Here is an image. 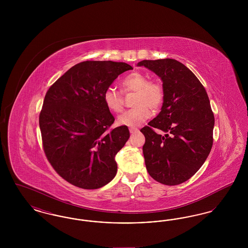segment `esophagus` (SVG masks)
Listing matches in <instances>:
<instances>
[{"mask_svg": "<svg viewBox=\"0 0 248 248\" xmlns=\"http://www.w3.org/2000/svg\"><path fill=\"white\" fill-rule=\"evenodd\" d=\"M129 132L131 134H134V133H137L139 132V129L137 127H130Z\"/></svg>", "mask_w": 248, "mask_h": 248, "instance_id": "esophagus-1", "label": "esophagus"}]
</instances>
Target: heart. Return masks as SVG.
I'll use <instances>...</instances> for the list:
<instances>
[{
  "label": "heart",
  "instance_id": "heart-1",
  "mask_svg": "<svg viewBox=\"0 0 248 248\" xmlns=\"http://www.w3.org/2000/svg\"><path fill=\"white\" fill-rule=\"evenodd\" d=\"M124 94L136 93L133 105L135 108L124 111L117 119L119 124L136 126L152 116V110H158L165 101V91L163 83L140 71L126 75L121 82ZM103 101L107 108L120 113L124 106L123 94L114 87H108L103 93Z\"/></svg>",
  "mask_w": 248,
  "mask_h": 248
}]
</instances>
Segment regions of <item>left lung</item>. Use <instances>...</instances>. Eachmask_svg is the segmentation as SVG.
<instances>
[{
  "mask_svg": "<svg viewBox=\"0 0 248 248\" xmlns=\"http://www.w3.org/2000/svg\"><path fill=\"white\" fill-rule=\"evenodd\" d=\"M138 66L161 77L165 91L161 112L140 129L146 168L162 184H181L200 169L212 149L215 117L208 95L194 73L177 60H142Z\"/></svg>",
  "mask_w": 248,
  "mask_h": 248,
  "instance_id": "8db88e82",
  "label": "left lung"
}]
</instances>
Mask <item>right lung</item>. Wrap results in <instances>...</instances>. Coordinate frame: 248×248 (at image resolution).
<instances>
[{"mask_svg":"<svg viewBox=\"0 0 248 248\" xmlns=\"http://www.w3.org/2000/svg\"><path fill=\"white\" fill-rule=\"evenodd\" d=\"M133 68L124 62L87 60L53 83L39 116L43 148L60 177L85 189L101 188L117 173L115 155L128 140L126 125L110 128L114 117L103 93Z\"/></svg>","mask_w":248,"mask_h":248,"instance_id":"obj_1","label":"right lung"}]
</instances>
